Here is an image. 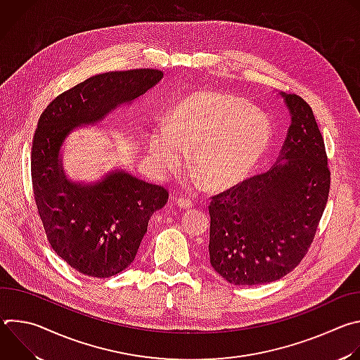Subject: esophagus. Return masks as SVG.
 <instances>
[{
  "mask_svg": "<svg viewBox=\"0 0 360 360\" xmlns=\"http://www.w3.org/2000/svg\"><path fill=\"white\" fill-rule=\"evenodd\" d=\"M175 203L178 205L181 210H189V208L193 207V202L191 199H185V198H176Z\"/></svg>",
  "mask_w": 360,
  "mask_h": 360,
  "instance_id": "34e87169",
  "label": "esophagus"
}]
</instances>
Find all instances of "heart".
Here are the masks:
<instances>
[{
    "mask_svg": "<svg viewBox=\"0 0 360 360\" xmlns=\"http://www.w3.org/2000/svg\"><path fill=\"white\" fill-rule=\"evenodd\" d=\"M268 120L236 96L199 91L178 101L167 124L153 127L146 146L161 172L181 165L182 152L203 186L224 191L240 184L258 165L271 142Z\"/></svg>",
    "mask_w": 360,
    "mask_h": 360,
    "instance_id": "obj_1",
    "label": "heart"
}]
</instances>
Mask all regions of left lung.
I'll return each instance as SVG.
<instances>
[{
	"label": "left lung",
	"instance_id": "obj_1",
	"mask_svg": "<svg viewBox=\"0 0 360 360\" xmlns=\"http://www.w3.org/2000/svg\"><path fill=\"white\" fill-rule=\"evenodd\" d=\"M290 125L276 164L214 195L210 258L229 283L255 286L292 272L311 248L325 211L330 171L312 108L279 92Z\"/></svg>",
	"mask_w": 360,
	"mask_h": 360
}]
</instances>
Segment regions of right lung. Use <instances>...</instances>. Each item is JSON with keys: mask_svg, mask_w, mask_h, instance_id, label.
Returning <instances> with one entry per match:
<instances>
[{"mask_svg": "<svg viewBox=\"0 0 360 360\" xmlns=\"http://www.w3.org/2000/svg\"><path fill=\"white\" fill-rule=\"evenodd\" d=\"M160 70L94 75L58 95L41 114L31 150L37 210L48 242L71 268L110 278L134 262L152 214L168 191L115 169L95 184L67 179L61 146L81 125H94L161 81Z\"/></svg>", "mask_w": 360, "mask_h": 360, "instance_id": "add662e5", "label": "right lung"}]
</instances>
